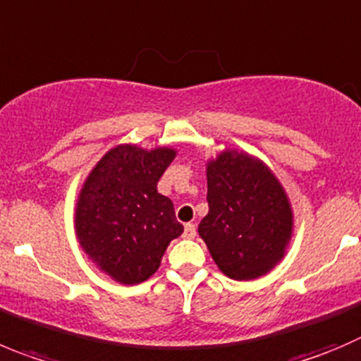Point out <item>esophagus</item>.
Segmentation results:
<instances>
[{"mask_svg":"<svg viewBox=\"0 0 361 361\" xmlns=\"http://www.w3.org/2000/svg\"><path fill=\"white\" fill-rule=\"evenodd\" d=\"M185 238H194L196 237V224H192V222H188V224H185Z\"/></svg>","mask_w":361,"mask_h":361,"instance_id":"esophagus-1","label":"esophagus"}]
</instances>
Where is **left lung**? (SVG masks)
<instances>
[{"label":"left lung","instance_id":"obj_1","mask_svg":"<svg viewBox=\"0 0 361 361\" xmlns=\"http://www.w3.org/2000/svg\"><path fill=\"white\" fill-rule=\"evenodd\" d=\"M208 214L200 222L222 274L251 281L271 272L287 255L294 235L290 200L265 161L238 149L207 160Z\"/></svg>","mask_w":361,"mask_h":361}]
</instances>
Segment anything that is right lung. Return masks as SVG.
<instances>
[{
  "label": "right lung",
  "mask_w": 361,
  "mask_h": 361,
  "mask_svg": "<svg viewBox=\"0 0 361 361\" xmlns=\"http://www.w3.org/2000/svg\"><path fill=\"white\" fill-rule=\"evenodd\" d=\"M173 146L119 144L90 169L74 208V231L87 258L114 281L137 285L160 267L183 233L173 201L157 183L176 157Z\"/></svg>",
  "instance_id": "1"
}]
</instances>
